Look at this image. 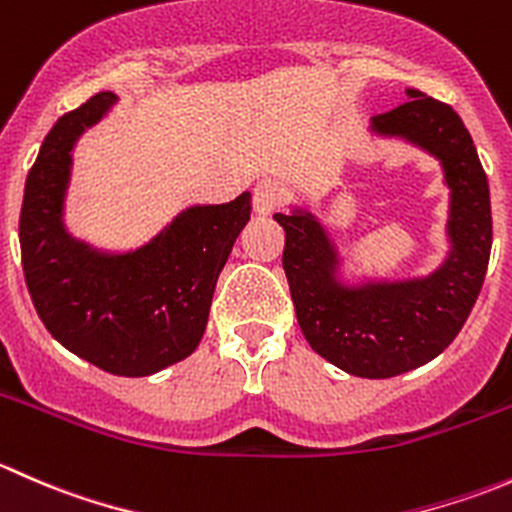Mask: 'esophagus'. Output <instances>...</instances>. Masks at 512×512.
Wrapping results in <instances>:
<instances>
[{"label": "esophagus", "mask_w": 512, "mask_h": 512, "mask_svg": "<svg viewBox=\"0 0 512 512\" xmlns=\"http://www.w3.org/2000/svg\"><path fill=\"white\" fill-rule=\"evenodd\" d=\"M282 200V188L277 180L262 178L257 180L255 188H252V203H255V210L260 215H272L277 210Z\"/></svg>", "instance_id": "esophagus-1"}]
</instances>
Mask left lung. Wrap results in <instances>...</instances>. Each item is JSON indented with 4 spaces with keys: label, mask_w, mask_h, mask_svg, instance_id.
<instances>
[{
    "label": "left lung",
    "mask_w": 512,
    "mask_h": 512,
    "mask_svg": "<svg viewBox=\"0 0 512 512\" xmlns=\"http://www.w3.org/2000/svg\"><path fill=\"white\" fill-rule=\"evenodd\" d=\"M411 98L374 116V131L404 136L441 158L451 188L453 252L418 282H371L347 289L332 277L334 250L307 213H275L285 227L282 267L309 347L347 374L389 379L426 364L466 324L493 245L490 190L473 138L448 103L409 89Z\"/></svg>",
    "instance_id": "obj_1"
}]
</instances>
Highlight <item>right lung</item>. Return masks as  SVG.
Listing matches in <instances>:
<instances>
[{
    "label": "right lung",
    "instance_id": "add662e5",
    "mask_svg": "<svg viewBox=\"0 0 512 512\" xmlns=\"http://www.w3.org/2000/svg\"><path fill=\"white\" fill-rule=\"evenodd\" d=\"M116 101L111 91L64 113L27 175L19 242L29 294L56 342L116 376H148L195 352L215 282L250 220V195L185 210L131 255H101L66 235L61 203L71 148Z\"/></svg>",
    "mask_w": 512,
    "mask_h": 512
}]
</instances>
